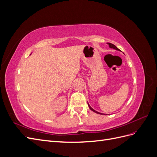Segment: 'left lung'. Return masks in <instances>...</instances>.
Masks as SVG:
<instances>
[{"instance_id": "left-lung-1", "label": "left lung", "mask_w": 157, "mask_h": 157, "mask_svg": "<svg viewBox=\"0 0 157 157\" xmlns=\"http://www.w3.org/2000/svg\"><path fill=\"white\" fill-rule=\"evenodd\" d=\"M107 44H108L109 45V48H113V49H115V50H118V51H121L119 49H118L117 47L115 46V45H114V44H111V43H109V42H107ZM88 107H89V108L90 109V110H92V111H94V113H98V114H99V115H105V114H103V113H99V112H98V111H96V110H94V109L90 106V105H89V103H88Z\"/></svg>"}]
</instances>
